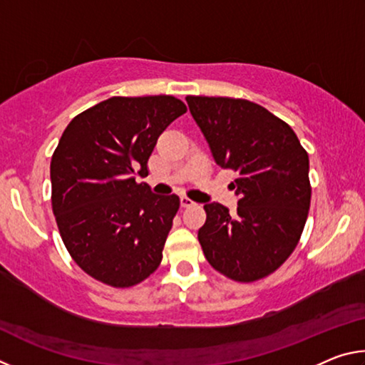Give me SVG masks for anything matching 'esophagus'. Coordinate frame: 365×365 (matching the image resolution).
I'll list each match as a JSON object with an SVG mask.
<instances>
[{
    "label": "esophagus",
    "instance_id": "34e87169",
    "mask_svg": "<svg viewBox=\"0 0 365 365\" xmlns=\"http://www.w3.org/2000/svg\"><path fill=\"white\" fill-rule=\"evenodd\" d=\"M180 205H182V207H190V206H193L195 202L190 200V197H187V196H182L180 197Z\"/></svg>",
    "mask_w": 365,
    "mask_h": 365
}]
</instances>
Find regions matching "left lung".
Masks as SVG:
<instances>
[{"label": "left lung", "mask_w": 365, "mask_h": 365, "mask_svg": "<svg viewBox=\"0 0 365 365\" xmlns=\"http://www.w3.org/2000/svg\"><path fill=\"white\" fill-rule=\"evenodd\" d=\"M190 113L215 164L232 169L237 212L205 205L197 230L207 262L237 282H255L292 255L304 228L311 183L309 156L293 128L256 103L187 96Z\"/></svg>", "instance_id": "1"}]
</instances>
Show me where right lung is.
<instances>
[{
	"label": "right lung",
	"instance_id": "add662e5",
	"mask_svg": "<svg viewBox=\"0 0 365 365\" xmlns=\"http://www.w3.org/2000/svg\"><path fill=\"white\" fill-rule=\"evenodd\" d=\"M187 106L174 96H113L73 117L51 158V202L61 238L86 274L133 287L163 261L180 206L135 177Z\"/></svg>",
	"mask_w": 365,
	"mask_h": 365
}]
</instances>
